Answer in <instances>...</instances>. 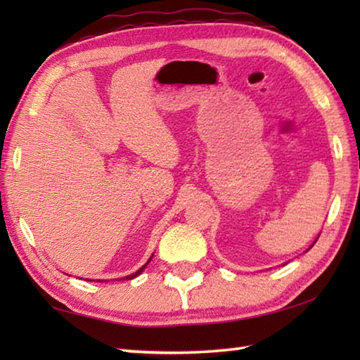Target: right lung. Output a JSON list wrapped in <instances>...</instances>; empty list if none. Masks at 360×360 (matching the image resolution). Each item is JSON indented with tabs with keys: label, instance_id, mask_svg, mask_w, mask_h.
Listing matches in <instances>:
<instances>
[{
	"label": "right lung",
	"instance_id": "obj_1",
	"mask_svg": "<svg viewBox=\"0 0 360 360\" xmlns=\"http://www.w3.org/2000/svg\"><path fill=\"white\" fill-rule=\"evenodd\" d=\"M152 259V257H150ZM150 259L148 260V264H149V262H150ZM148 264H146V265H148ZM146 265H143L141 268H139V270L138 271H135V273H131V275H129V276H125V279H133V278H136L138 275H141V271L144 270V268H146Z\"/></svg>",
	"mask_w": 360,
	"mask_h": 360
}]
</instances>
